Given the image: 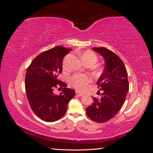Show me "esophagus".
Instances as JSON below:
<instances>
[{
    "instance_id": "esophagus-1",
    "label": "esophagus",
    "mask_w": 153,
    "mask_h": 153,
    "mask_svg": "<svg viewBox=\"0 0 153 153\" xmlns=\"http://www.w3.org/2000/svg\"><path fill=\"white\" fill-rule=\"evenodd\" d=\"M76 96H83V94H82V93H80L79 92H78V91H76Z\"/></svg>"
}]
</instances>
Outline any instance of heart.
<instances>
[{
	"label": "heart",
	"instance_id": "obj_1",
	"mask_svg": "<svg viewBox=\"0 0 153 153\" xmlns=\"http://www.w3.org/2000/svg\"><path fill=\"white\" fill-rule=\"evenodd\" d=\"M80 57L85 64H94L98 61V57L91 51L87 50L84 53L80 55ZM91 78L90 76L82 75V74H77V75H73L70 79V83L72 86L79 91H84L87 85L91 82Z\"/></svg>",
	"mask_w": 153,
	"mask_h": 153
}]
</instances>
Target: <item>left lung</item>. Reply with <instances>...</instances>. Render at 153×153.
I'll list each match as a JSON object with an SVG mask.
<instances>
[{
    "label": "left lung",
    "instance_id": "8db88e82",
    "mask_svg": "<svg viewBox=\"0 0 153 153\" xmlns=\"http://www.w3.org/2000/svg\"><path fill=\"white\" fill-rule=\"evenodd\" d=\"M105 62L104 70L97 82L101 98L92 97L93 103L86 109L87 116L97 123H105L113 118L121 110L129 91L128 73L122 60L112 51L104 48H92Z\"/></svg>",
    "mask_w": 153,
    "mask_h": 153
}]
</instances>
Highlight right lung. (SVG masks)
Segmentation results:
<instances>
[{
	"label": "right lung",
	"mask_w": 153,
	"mask_h": 153,
	"mask_svg": "<svg viewBox=\"0 0 153 153\" xmlns=\"http://www.w3.org/2000/svg\"><path fill=\"white\" fill-rule=\"evenodd\" d=\"M71 49L61 46L39 54L27 69L25 91L34 113L46 122H53L66 114L68 105L75 91L66 87L59 80L62 71V60ZM64 87L59 95L53 93L57 84Z\"/></svg>",
	"instance_id": "add662e5"
}]
</instances>
